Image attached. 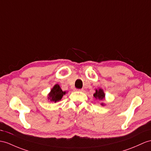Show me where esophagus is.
Wrapping results in <instances>:
<instances>
[{
    "label": "esophagus",
    "mask_w": 151,
    "mask_h": 151,
    "mask_svg": "<svg viewBox=\"0 0 151 151\" xmlns=\"http://www.w3.org/2000/svg\"><path fill=\"white\" fill-rule=\"evenodd\" d=\"M76 91H84V89H76Z\"/></svg>",
    "instance_id": "34e87169"
}]
</instances>
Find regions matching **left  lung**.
<instances>
[{
	"label": "left lung",
	"mask_w": 151,
	"mask_h": 151,
	"mask_svg": "<svg viewBox=\"0 0 151 151\" xmlns=\"http://www.w3.org/2000/svg\"><path fill=\"white\" fill-rule=\"evenodd\" d=\"M93 97H95V99L96 100H99L101 101H104L105 99V93L104 90L102 89V88H99V89H96L95 90V92L93 94ZM101 106H104L105 105V104L104 102H101Z\"/></svg>",
	"instance_id": "obj_1"
}]
</instances>
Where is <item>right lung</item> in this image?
I'll return each mask as SVG.
<instances>
[{
  "instance_id": "right-lung-1",
  "label": "right lung",
  "mask_w": 151,
  "mask_h": 151,
  "mask_svg": "<svg viewBox=\"0 0 151 151\" xmlns=\"http://www.w3.org/2000/svg\"><path fill=\"white\" fill-rule=\"evenodd\" d=\"M67 93V91H63L61 90L60 86L58 84H56L50 90L49 94L47 95L48 100H50V101L56 103V102L61 101L63 95Z\"/></svg>"
}]
</instances>
